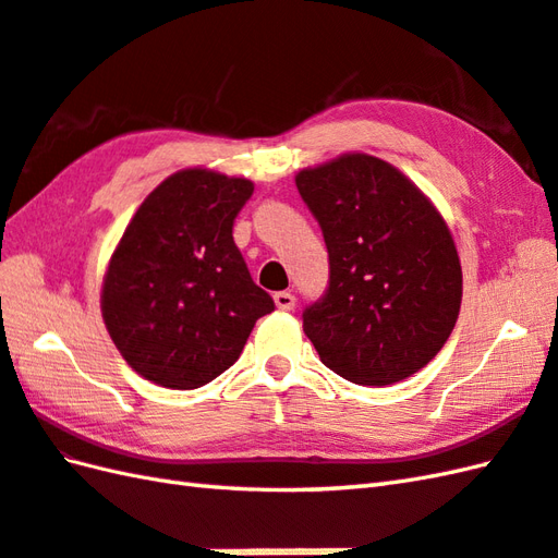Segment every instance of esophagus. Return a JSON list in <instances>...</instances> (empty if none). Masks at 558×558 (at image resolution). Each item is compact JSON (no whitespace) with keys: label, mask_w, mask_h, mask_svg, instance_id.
Segmentation results:
<instances>
[{"label":"esophagus","mask_w":558,"mask_h":558,"mask_svg":"<svg viewBox=\"0 0 558 558\" xmlns=\"http://www.w3.org/2000/svg\"><path fill=\"white\" fill-rule=\"evenodd\" d=\"M275 303H277L279 311L289 313V311H293V307H295V295L289 293V291H279V293H275Z\"/></svg>","instance_id":"1"}]
</instances>
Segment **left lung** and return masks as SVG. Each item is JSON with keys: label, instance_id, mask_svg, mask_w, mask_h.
Returning <instances> with one entry per match:
<instances>
[{"label": "left lung", "instance_id": "left-lung-1", "mask_svg": "<svg viewBox=\"0 0 558 558\" xmlns=\"http://www.w3.org/2000/svg\"><path fill=\"white\" fill-rule=\"evenodd\" d=\"M329 251V289L303 331L343 379L384 387L423 369L447 343L463 299L447 221L393 165L345 153L295 174Z\"/></svg>", "mask_w": 558, "mask_h": 558}]
</instances>
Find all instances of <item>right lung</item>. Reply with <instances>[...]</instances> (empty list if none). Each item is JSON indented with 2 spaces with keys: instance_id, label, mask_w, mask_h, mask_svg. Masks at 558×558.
<instances>
[{
  "instance_id": "obj_1",
  "label": "right lung",
  "mask_w": 558,
  "mask_h": 558,
  "mask_svg": "<svg viewBox=\"0 0 558 558\" xmlns=\"http://www.w3.org/2000/svg\"><path fill=\"white\" fill-rule=\"evenodd\" d=\"M253 181L193 167L135 209L109 257L102 319L135 373L197 389L239 361L255 322L275 311L233 243Z\"/></svg>"
}]
</instances>
